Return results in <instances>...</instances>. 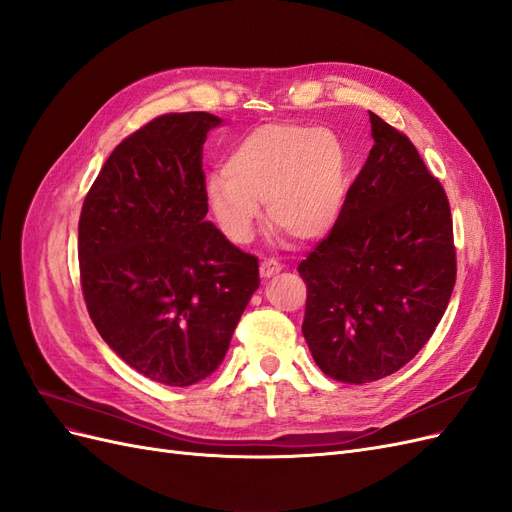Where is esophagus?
Here are the masks:
<instances>
[{"mask_svg":"<svg viewBox=\"0 0 512 512\" xmlns=\"http://www.w3.org/2000/svg\"><path fill=\"white\" fill-rule=\"evenodd\" d=\"M280 271H282V265L273 258H267V260L260 262V277H265V280H269V277L277 275Z\"/></svg>","mask_w":512,"mask_h":512,"instance_id":"esophagus-1","label":"esophagus"}]
</instances>
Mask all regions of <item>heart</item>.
<instances>
[{
  "label": "heart",
  "mask_w": 512,
  "mask_h": 512,
  "mask_svg": "<svg viewBox=\"0 0 512 512\" xmlns=\"http://www.w3.org/2000/svg\"><path fill=\"white\" fill-rule=\"evenodd\" d=\"M348 196V158L333 130L312 123H265L230 149L224 173L205 181V198L224 235L247 243L260 205L271 226L318 241L337 226Z\"/></svg>",
  "instance_id": "1"
}]
</instances>
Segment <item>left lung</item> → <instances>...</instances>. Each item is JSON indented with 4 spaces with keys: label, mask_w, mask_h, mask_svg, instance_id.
<instances>
[{
    "label": "left lung",
    "mask_w": 512,
    "mask_h": 512,
    "mask_svg": "<svg viewBox=\"0 0 512 512\" xmlns=\"http://www.w3.org/2000/svg\"><path fill=\"white\" fill-rule=\"evenodd\" d=\"M374 147L337 226L299 273L303 337L324 374L374 382L404 367L442 320L455 286L453 218L406 134L369 113Z\"/></svg>",
    "instance_id": "1"
}]
</instances>
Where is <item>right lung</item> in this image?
Segmentation results:
<instances>
[{
    "label": "right lung",
    "instance_id": "obj_1",
    "mask_svg": "<svg viewBox=\"0 0 512 512\" xmlns=\"http://www.w3.org/2000/svg\"><path fill=\"white\" fill-rule=\"evenodd\" d=\"M222 119L170 113L121 141L79 220L87 312L138 374L190 386L213 374L260 286L258 258L205 215L203 145Z\"/></svg>",
    "mask_w": 512,
    "mask_h": 512
}]
</instances>
